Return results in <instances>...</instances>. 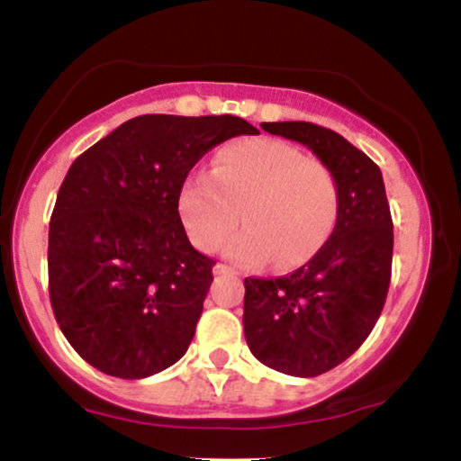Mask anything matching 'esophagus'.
<instances>
[{"label": "esophagus", "mask_w": 461, "mask_h": 461, "mask_svg": "<svg viewBox=\"0 0 461 461\" xmlns=\"http://www.w3.org/2000/svg\"><path fill=\"white\" fill-rule=\"evenodd\" d=\"M214 275H219V277H223V275H236L234 271H231L227 264H216L214 267Z\"/></svg>", "instance_id": "1"}]
</instances>
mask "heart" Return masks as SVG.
Masks as SVG:
<instances>
[{
    "label": "heart",
    "mask_w": 461,
    "mask_h": 461,
    "mask_svg": "<svg viewBox=\"0 0 461 461\" xmlns=\"http://www.w3.org/2000/svg\"><path fill=\"white\" fill-rule=\"evenodd\" d=\"M231 238L227 258L260 267L275 258L279 268L308 262L331 236L340 210L338 179L322 162L310 160L288 142L238 140L216 156L212 173L184 182L179 212L190 240L216 251Z\"/></svg>",
    "instance_id": "obj_1"
}]
</instances>
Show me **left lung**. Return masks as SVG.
Wrapping results in <instances>:
<instances>
[{"label":"left lung","mask_w":461,"mask_h":461,"mask_svg":"<svg viewBox=\"0 0 461 461\" xmlns=\"http://www.w3.org/2000/svg\"><path fill=\"white\" fill-rule=\"evenodd\" d=\"M297 140L336 176L340 210L310 262L284 277L245 279V338L264 366L316 377L362 347L393 273V216L379 167L336 131L305 121L262 123Z\"/></svg>","instance_id":"left-lung-1"}]
</instances>
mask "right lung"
I'll list each match as a JSON object with an SVG mask.
<instances>
[{
    "label": "right lung",
    "mask_w": 461,
    "mask_h": 461,
    "mask_svg": "<svg viewBox=\"0 0 461 461\" xmlns=\"http://www.w3.org/2000/svg\"><path fill=\"white\" fill-rule=\"evenodd\" d=\"M258 134L240 116L142 114L76 158L50 221V299L91 366L145 379L186 353L212 284L179 193L212 147Z\"/></svg>",
    "instance_id": "add662e5"
}]
</instances>
